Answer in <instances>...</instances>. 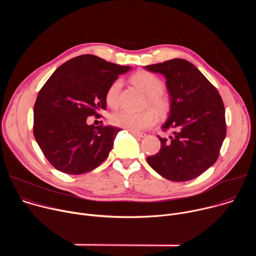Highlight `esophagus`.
I'll return each instance as SVG.
<instances>
[{
    "mask_svg": "<svg viewBox=\"0 0 256 256\" xmlns=\"http://www.w3.org/2000/svg\"><path fill=\"white\" fill-rule=\"evenodd\" d=\"M130 134H132V136H136V138H144L146 136V134L144 132H130Z\"/></svg>",
    "mask_w": 256,
    "mask_h": 256,
    "instance_id": "1",
    "label": "esophagus"
}]
</instances>
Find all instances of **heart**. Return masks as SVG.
<instances>
[{"label": "heart", "instance_id": "1", "mask_svg": "<svg viewBox=\"0 0 256 256\" xmlns=\"http://www.w3.org/2000/svg\"><path fill=\"white\" fill-rule=\"evenodd\" d=\"M132 82L147 94L146 103H149L156 112L163 114L167 110L169 105L168 99L162 93L163 82L158 76L147 70H140L132 77ZM122 85L120 80H116L107 89L105 100L109 107L116 108L118 106V95ZM156 120V114L152 110L140 112L122 110L112 116V124L130 132H140L151 128L155 124Z\"/></svg>", "mask_w": 256, "mask_h": 256}]
</instances>
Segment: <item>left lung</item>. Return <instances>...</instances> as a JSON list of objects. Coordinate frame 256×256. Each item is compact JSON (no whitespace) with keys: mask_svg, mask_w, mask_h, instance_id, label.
Instances as JSON below:
<instances>
[{"mask_svg":"<svg viewBox=\"0 0 256 256\" xmlns=\"http://www.w3.org/2000/svg\"><path fill=\"white\" fill-rule=\"evenodd\" d=\"M166 78L170 114L162 126L173 128L170 140L158 136L160 151L149 165L171 181H188L218 159L226 136L225 107L216 87L190 62L173 58L144 66Z\"/></svg>","mask_w":256,"mask_h":256,"instance_id":"1","label":"left lung"}]
</instances>
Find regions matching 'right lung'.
<instances>
[{
	"label": "right lung",
	"mask_w": 256,
	"mask_h": 256,
	"mask_svg": "<svg viewBox=\"0 0 256 256\" xmlns=\"http://www.w3.org/2000/svg\"><path fill=\"white\" fill-rule=\"evenodd\" d=\"M130 68L83 54L58 66L42 86L33 109V134L56 169L83 174L108 157L120 128L88 126L87 118L100 116L107 89Z\"/></svg>",
	"instance_id": "obj_1"
}]
</instances>
